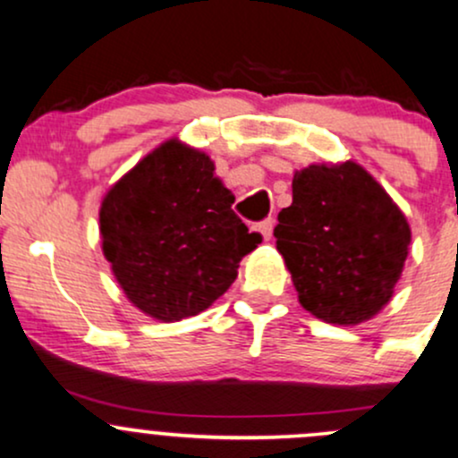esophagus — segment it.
<instances>
[{"label": "esophagus", "mask_w": 458, "mask_h": 458, "mask_svg": "<svg viewBox=\"0 0 458 458\" xmlns=\"http://www.w3.org/2000/svg\"><path fill=\"white\" fill-rule=\"evenodd\" d=\"M255 231H259V235H262L264 240H268L270 235H273V218H267V220H262V223H258L253 227Z\"/></svg>", "instance_id": "obj_1"}]
</instances>
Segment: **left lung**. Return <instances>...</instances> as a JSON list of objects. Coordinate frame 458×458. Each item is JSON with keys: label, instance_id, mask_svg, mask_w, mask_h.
I'll use <instances>...</instances> for the list:
<instances>
[{"label": "left lung", "instance_id": "8db88e82", "mask_svg": "<svg viewBox=\"0 0 458 458\" xmlns=\"http://www.w3.org/2000/svg\"><path fill=\"white\" fill-rule=\"evenodd\" d=\"M277 220V250L308 312L353 326L388 303L411 229L367 170L347 161L294 172L293 205Z\"/></svg>", "mask_w": 458, "mask_h": 458}]
</instances>
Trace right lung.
Instances as JSON below:
<instances>
[{
  "instance_id": "right-lung-1",
  "label": "right lung",
  "mask_w": 458,
  "mask_h": 458,
  "mask_svg": "<svg viewBox=\"0 0 458 458\" xmlns=\"http://www.w3.org/2000/svg\"><path fill=\"white\" fill-rule=\"evenodd\" d=\"M205 152L170 140L122 176L100 208L105 258L131 303L181 321L227 293L262 235L231 205Z\"/></svg>"
}]
</instances>
